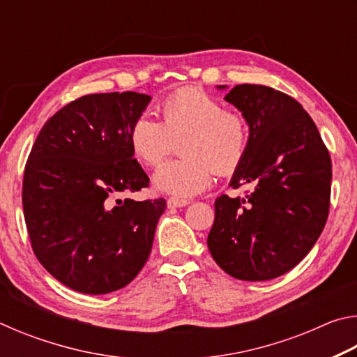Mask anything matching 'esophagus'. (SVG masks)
Wrapping results in <instances>:
<instances>
[{
  "instance_id": "1",
  "label": "esophagus",
  "mask_w": 357,
  "mask_h": 357,
  "mask_svg": "<svg viewBox=\"0 0 357 357\" xmlns=\"http://www.w3.org/2000/svg\"><path fill=\"white\" fill-rule=\"evenodd\" d=\"M167 204H168V208H183V206H185V204H189V202L183 200V198L170 197V198H168V200H167Z\"/></svg>"
}]
</instances>
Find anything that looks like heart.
I'll list each match as a JSON object with an SVG mask.
<instances>
[{"label":"heart","mask_w":357,"mask_h":357,"mask_svg":"<svg viewBox=\"0 0 357 357\" xmlns=\"http://www.w3.org/2000/svg\"><path fill=\"white\" fill-rule=\"evenodd\" d=\"M160 123L148 116L134 121L129 144L148 167L159 165L174 143L183 155L157 168L153 183L159 192L192 197L208 189L214 173H231L249 148V124L243 114L222 108L213 96L198 88H183L162 102Z\"/></svg>","instance_id":"heart-1"}]
</instances>
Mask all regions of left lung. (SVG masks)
Returning <instances> with one entry per match:
<instances>
[{
    "label": "left lung",
    "instance_id": "left-lung-1",
    "mask_svg": "<svg viewBox=\"0 0 357 357\" xmlns=\"http://www.w3.org/2000/svg\"><path fill=\"white\" fill-rule=\"evenodd\" d=\"M225 100L243 113L250 134L229 185L249 184L252 192L217 198L208 247L234 279L271 280L293 269L323 231L331 155L309 113L288 94L263 84H236Z\"/></svg>",
    "mask_w": 357,
    "mask_h": 357
}]
</instances>
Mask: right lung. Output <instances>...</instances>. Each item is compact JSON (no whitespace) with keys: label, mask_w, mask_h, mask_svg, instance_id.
<instances>
[{"label":"right lung","mask_w":357,"mask_h":357,"mask_svg":"<svg viewBox=\"0 0 357 357\" xmlns=\"http://www.w3.org/2000/svg\"><path fill=\"white\" fill-rule=\"evenodd\" d=\"M149 100L134 91L83 96L47 121L29 153L22 203L34 255L78 293L116 291L148 261L165 200L114 198L149 184L129 144Z\"/></svg>","instance_id":"1"}]
</instances>
